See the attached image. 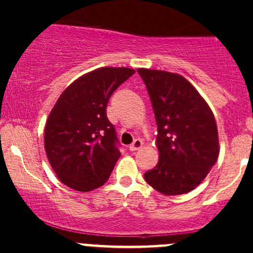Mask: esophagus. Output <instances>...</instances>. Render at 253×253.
<instances>
[{"label": "esophagus", "instance_id": "1", "mask_svg": "<svg viewBox=\"0 0 253 253\" xmlns=\"http://www.w3.org/2000/svg\"><path fill=\"white\" fill-rule=\"evenodd\" d=\"M142 141L141 139H138V138H136L134 139L133 142H132V144H129V150H131V152H136V150H138L139 148L142 147Z\"/></svg>", "mask_w": 253, "mask_h": 253}]
</instances>
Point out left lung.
I'll use <instances>...</instances> for the list:
<instances>
[{
	"mask_svg": "<svg viewBox=\"0 0 253 253\" xmlns=\"http://www.w3.org/2000/svg\"><path fill=\"white\" fill-rule=\"evenodd\" d=\"M158 126L159 162L144 174L147 183L168 196L195 190L219 155L216 122L205 99L176 73L139 68Z\"/></svg>",
	"mask_w": 253,
	"mask_h": 253,
	"instance_id": "obj_1",
	"label": "left lung"
}]
</instances>
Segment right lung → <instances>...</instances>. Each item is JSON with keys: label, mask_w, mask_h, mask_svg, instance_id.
Wrapping results in <instances>:
<instances>
[{"label": "right lung", "mask_w": 253, "mask_h": 253, "mask_svg": "<svg viewBox=\"0 0 253 253\" xmlns=\"http://www.w3.org/2000/svg\"><path fill=\"white\" fill-rule=\"evenodd\" d=\"M134 73L101 67L82 76L61 94L45 126V150L61 182L81 192L103 186L119 160L120 143L106 106Z\"/></svg>", "instance_id": "right-lung-1"}]
</instances>
